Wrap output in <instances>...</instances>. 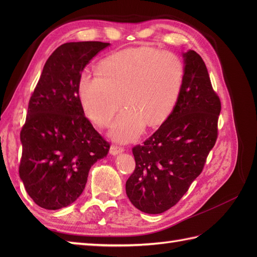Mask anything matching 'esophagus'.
Wrapping results in <instances>:
<instances>
[{
    "mask_svg": "<svg viewBox=\"0 0 257 257\" xmlns=\"http://www.w3.org/2000/svg\"><path fill=\"white\" fill-rule=\"evenodd\" d=\"M123 150H124L123 147H120V146H117V145H112L110 147V155L116 156V155L120 154V152H122Z\"/></svg>",
    "mask_w": 257,
    "mask_h": 257,
    "instance_id": "1",
    "label": "esophagus"
}]
</instances>
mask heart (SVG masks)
Segmentation results:
<instances>
[{"label":"heart","mask_w":257,"mask_h":257,"mask_svg":"<svg viewBox=\"0 0 257 257\" xmlns=\"http://www.w3.org/2000/svg\"><path fill=\"white\" fill-rule=\"evenodd\" d=\"M184 65L177 54L151 47L127 48L105 57L98 73L79 76L77 91L85 112L103 127L121 107L110 127V136L129 141L143 132L146 122L165 121L179 99Z\"/></svg>","instance_id":"1"}]
</instances>
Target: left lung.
Returning a JSON list of instances; mask_svg holds the SVG:
<instances>
[{
	"label": "left lung",
	"mask_w": 257,
	"mask_h": 257,
	"mask_svg": "<svg viewBox=\"0 0 257 257\" xmlns=\"http://www.w3.org/2000/svg\"><path fill=\"white\" fill-rule=\"evenodd\" d=\"M183 57L184 80L172 112L144 145L133 148L136 168L125 193L149 214H159L181 200L217 139L220 98L199 54L189 51Z\"/></svg>",
	"instance_id": "8db88e82"
}]
</instances>
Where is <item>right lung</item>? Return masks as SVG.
Instances as JSON below:
<instances>
[{"label": "right lung", "instance_id": "add662e5", "mask_svg": "<svg viewBox=\"0 0 257 257\" xmlns=\"http://www.w3.org/2000/svg\"><path fill=\"white\" fill-rule=\"evenodd\" d=\"M107 46L70 42L57 47L31 96L19 172L26 192L44 209L58 210L77 200L91 166L110 148L85 117L77 91L85 66Z\"/></svg>", "mask_w": 257, "mask_h": 257}]
</instances>
